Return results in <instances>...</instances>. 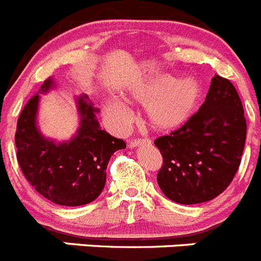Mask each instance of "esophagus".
<instances>
[{
  "label": "esophagus",
  "instance_id": "obj_1",
  "mask_svg": "<svg viewBox=\"0 0 261 261\" xmlns=\"http://www.w3.org/2000/svg\"><path fill=\"white\" fill-rule=\"evenodd\" d=\"M143 143H150V140H147V138H135V140L130 141V146L136 147L143 145Z\"/></svg>",
  "mask_w": 261,
  "mask_h": 261
}]
</instances>
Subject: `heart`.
Returning <instances> with one entry per match:
<instances>
[{
  "mask_svg": "<svg viewBox=\"0 0 261 261\" xmlns=\"http://www.w3.org/2000/svg\"><path fill=\"white\" fill-rule=\"evenodd\" d=\"M133 101L147 106V116L152 128L160 132H171L181 128L197 112L202 89L193 79L178 81L173 76H163L150 83L137 84L129 90ZM106 111L118 124L125 125L132 114L118 99H107Z\"/></svg>",
  "mask_w": 261,
  "mask_h": 261,
  "instance_id": "1",
  "label": "heart"
}]
</instances>
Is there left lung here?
<instances>
[{
  "label": "left lung",
  "mask_w": 261,
  "mask_h": 261,
  "mask_svg": "<svg viewBox=\"0 0 261 261\" xmlns=\"http://www.w3.org/2000/svg\"><path fill=\"white\" fill-rule=\"evenodd\" d=\"M246 133L238 92L228 79L216 75L194 116L154 141L163 156L156 180L164 195L181 204H197L221 194L238 171Z\"/></svg>",
  "instance_id": "1"
}]
</instances>
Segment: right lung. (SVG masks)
I'll return each instance as SVG.
<instances>
[{
    "label": "right lung",
    "mask_w": 261,
    "mask_h": 261,
    "mask_svg": "<svg viewBox=\"0 0 261 261\" xmlns=\"http://www.w3.org/2000/svg\"><path fill=\"white\" fill-rule=\"evenodd\" d=\"M47 79L40 92L51 88ZM81 97V115L77 136L70 142L56 145L45 140L36 128L38 93L19 115L15 132L16 159L28 182L37 193L61 205H83L93 202L106 184L110 158L126 145L99 128L90 102Z\"/></svg>",
    "instance_id": "1"
}]
</instances>
